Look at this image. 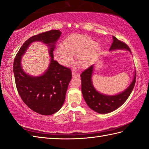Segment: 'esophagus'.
I'll use <instances>...</instances> for the list:
<instances>
[{
	"mask_svg": "<svg viewBox=\"0 0 149 149\" xmlns=\"http://www.w3.org/2000/svg\"><path fill=\"white\" fill-rule=\"evenodd\" d=\"M80 76V74L79 73L76 72L75 71L72 72V77H79Z\"/></svg>",
	"mask_w": 149,
	"mask_h": 149,
	"instance_id": "34e87169",
	"label": "esophagus"
}]
</instances>
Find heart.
<instances>
[{
	"label": "heart",
	"mask_w": 149,
	"mask_h": 149,
	"mask_svg": "<svg viewBox=\"0 0 149 149\" xmlns=\"http://www.w3.org/2000/svg\"><path fill=\"white\" fill-rule=\"evenodd\" d=\"M86 35L72 34L64 40L55 51V57L61 65L68 66L74 60L73 56H77V63L85 67L90 63L95 54L100 49L99 44Z\"/></svg>",
	"instance_id": "1"
}]
</instances>
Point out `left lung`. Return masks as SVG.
Masks as SVG:
<instances>
[{
  "label": "left lung",
  "instance_id": "left-lung-1",
  "mask_svg": "<svg viewBox=\"0 0 149 149\" xmlns=\"http://www.w3.org/2000/svg\"><path fill=\"white\" fill-rule=\"evenodd\" d=\"M113 40L109 51L127 50L131 52L129 47L125 43L118 40L115 36H113ZM93 68L94 65H91L81 74V90L84 99L87 105L98 113L106 114L112 112L121 106L131 95L135 85L136 72H134L132 83L124 91L114 95H108L99 92L93 86L91 79Z\"/></svg>",
  "mask_w": 149,
  "mask_h": 149
}]
</instances>
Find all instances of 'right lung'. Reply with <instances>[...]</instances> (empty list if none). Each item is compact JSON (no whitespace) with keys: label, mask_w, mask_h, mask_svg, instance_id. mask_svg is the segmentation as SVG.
I'll return each instance as SVG.
<instances>
[{"label":"right lung","mask_w":149,"mask_h":149,"mask_svg":"<svg viewBox=\"0 0 149 149\" xmlns=\"http://www.w3.org/2000/svg\"><path fill=\"white\" fill-rule=\"evenodd\" d=\"M61 34L59 30H51L31 37L20 47L14 60L13 72L18 92L24 102L40 115H52L61 109L72 79L70 69L54 59L53 51ZM35 41L46 44L51 56L48 68L39 77L26 74L21 64L22 56L30 44Z\"/></svg>","instance_id":"right-lung-1"}]
</instances>
